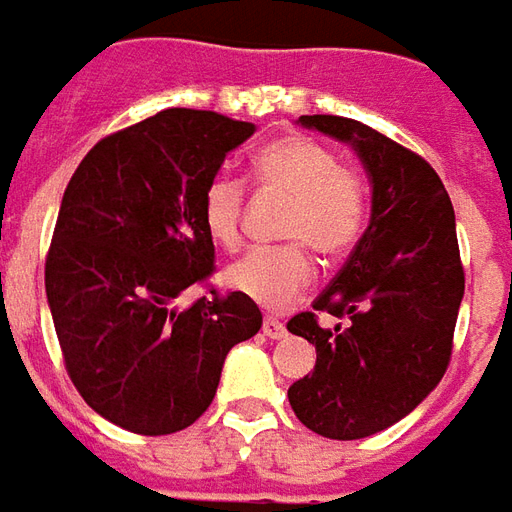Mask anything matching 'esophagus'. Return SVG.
Here are the masks:
<instances>
[{
	"instance_id": "esophagus-1",
	"label": "esophagus",
	"mask_w": 512,
	"mask_h": 512,
	"mask_svg": "<svg viewBox=\"0 0 512 512\" xmlns=\"http://www.w3.org/2000/svg\"><path fill=\"white\" fill-rule=\"evenodd\" d=\"M262 333L267 339H284L286 336V325L275 317H264L262 322Z\"/></svg>"
}]
</instances>
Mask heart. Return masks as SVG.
I'll use <instances>...</instances> for the list:
<instances>
[{
  "label": "heart",
  "mask_w": 512,
  "mask_h": 512,
  "mask_svg": "<svg viewBox=\"0 0 512 512\" xmlns=\"http://www.w3.org/2000/svg\"><path fill=\"white\" fill-rule=\"evenodd\" d=\"M248 181L256 190L289 195L278 248L250 250L226 273L228 286L267 311H284L306 292L314 267L303 250L339 259L353 248L366 226V184L342 168L331 148L311 137H278L256 151ZM206 234L223 248H237L245 217V187L231 176L209 179L201 195Z\"/></svg>",
  "instance_id": "heart-1"
}]
</instances>
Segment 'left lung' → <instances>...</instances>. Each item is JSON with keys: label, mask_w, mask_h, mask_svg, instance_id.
Returning <instances> with one entry per match:
<instances>
[{"label": "left lung", "mask_w": 512, "mask_h": 512, "mask_svg": "<svg viewBox=\"0 0 512 512\" xmlns=\"http://www.w3.org/2000/svg\"><path fill=\"white\" fill-rule=\"evenodd\" d=\"M353 148L372 181V217L314 310L347 316L320 329L313 311L286 322L317 347L314 372L289 386L308 430L336 441L375 436L444 378L463 300L455 212L438 173L386 134L339 115H300Z\"/></svg>", "instance_id": "8db88e82"}]
</instances>
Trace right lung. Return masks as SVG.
<instances>
[{
    "label": "right lung",
    "instance_id": "obj_1",
    "mask_svg": "<svg viewBox=\"0 0 512 512\" xmlns=\"http://www.w3.org/2000/svg\"><path fill=\"white\" fill-rule=\"evenodd\" d=\"M253 123L162 110L90 148L46 256V300L68 378L93 411L140 436L190 427L234 344L262 328L239 292L176 297L215 270L201 195Z\"/></svg>",
    "mask_w": 512,
    "mask_h": 512
}]
</instances>
